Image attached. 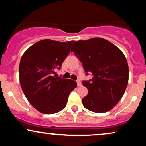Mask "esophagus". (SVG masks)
I'll return each mask as SVG.
<instances>
[{
  "instance_id": "esophagus-1",
  "label": "esophagus",
  "mask_w": 146,
  "mask_h": 146,
  "mask_svg": "<svg viewBox=\"0 0 146 146\" xmlns=\"http://www.w3.org/2000/svg\"><path fill=\"white\" fill-rule=\"evenodd\" d=\"M77 84H78V86H80L82 85V83L80 81V80H77Z\"/></svg>"
}]
</instances>
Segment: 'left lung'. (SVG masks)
Wrapping results in <instances>:
<instances>
[{
	"label": "left lung",
	"mask_w": 146,
	"mask_h": 146,
	"mask_svg": "<svg viewBox=\"0 0 146 146\" xmlns=\"http://www.w3.org/2000/svg\"><path fill=\"white\" fill-rule=\"evenodd\" d=\"M71 51L82 63L89 81L82 82L88 90L83 106L92 112L102 113L112 110L121 100L128 82L129 69L121 50L101 38L75 42Z\"/></svg>",
	"instance_id": "obj_1"
}]
</instances>
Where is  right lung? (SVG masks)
<instances>
[{
  "mask_svg": "<svg viewBox=\"0 0 146 146\" xmlns=\"http://www.w3.org/2000/svg\"><path fill=\"white\" fill-rule=\"evenodd\" d=\"M73 41L42 40L31 46L22 56L19 65L20 84L34 108L42 113L54 114L66 107L68 95L76 82L53 76L70 53Z\"/></svg>",
  "mask_w": 146,
  "mask_h": 146,
  "instance_id": "obj_1",
  "label": "right lung"
}]
</instances>
